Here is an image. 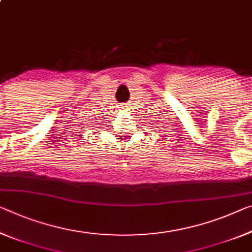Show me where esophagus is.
I'll return each instance as SVG.
<instances>
[{
	"instance_id": "esophagus-1",
	"label": "esophagus",
	"mask_w": 252,
	"mask_h": 252,
	"mask_svg": "<svg viewBox=\"0 0 252 252\" xmlns=\"http://www.w3.org/2000/svg\"><path fill=\"white\" fill-rule=\"evenodd\" d=\"M122 108H123V109H125V108H126V106H122Z\"/></svg>"
}]
</instances>
